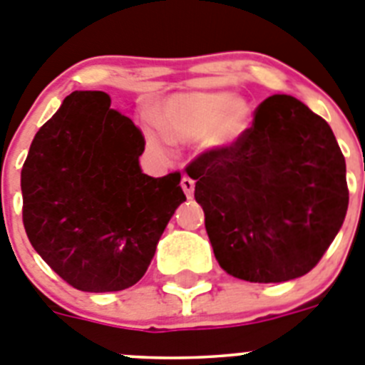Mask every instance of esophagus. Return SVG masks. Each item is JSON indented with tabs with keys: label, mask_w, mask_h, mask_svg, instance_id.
<instances>
[{
	"label": "esophagus",
	"mask_w": 365,
	"mask_h": 365,
	"mask_svg": "<svg viewBox=\"0 0 365 365\" xmlns=\"http://www.w3.org/2000/svg\"><path fill=\"white\" fill-rule=\"evenodd\" d=\"M182 189H183V192H185L187 198H192V195H195V180H190L189 176H183Z\"/></svg>",
	"instance_id": "obj_1"
}]
</instances>
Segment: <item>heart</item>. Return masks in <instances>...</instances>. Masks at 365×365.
Masks as SVG:
<instances>
[{
    "label": "heart",
    "instance_id": "heart-1",
    "mask_svg": "<svg viewBox=\"0 0 365 365\" xmlns=\"http://www.w3.org/2000/svg\"><path fill=\"white\" fill-rule=\"evenodd\" d=\"M158 129L169 142H195L202 138L207 149H225L244 136L251 123V107L231 93L176 94L163 103ZM149 142L162 153L163 142L150 133Z\"/></svg>",
    "mask_w": 365,
    "mask_h": 365
}]
</instances>
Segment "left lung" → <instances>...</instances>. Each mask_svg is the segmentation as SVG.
Returning <instances> with one entry per match:
<instances>
[{
	"label": "left lung",
	"mask_w": 365,
	"mask_h": 365,
	"mask_svg": "<svg viewBox=\"0 0 365 365\" xmlns=\"http://www.w3.org/2000/svg\"><path fill=\"white\" fill-rule=\"evenodd\" d=\"M185 170L216 260L240 280L304 277L346 218L349 190L336 138L287 94L262 101L238 142L205 150Z\"/></svg>",
	"instance_id": "obj_1"
}]
</instances>
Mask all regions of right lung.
I'll return each mask as SVG.
<instances>
[{"mask_svg":"<svg viewBox=\"0 0 365 365\" xmlns=\"http://www.w3.org/2000/svg\"><path fill=\"white\" fill-rule=\"evenodd\" d=\"M143 150L142 130L101 91L68 94L36 133L21 169L23 225L72 287L109 293L136 284L185 202L180 173L143 175Z\"/></svg>","mask_w":365,"mask_h":365,"instance_id":"1","label":"right lung"}]
</instances>
